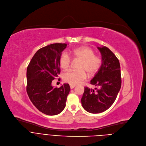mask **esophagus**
<instances>
[{
	"mask_svg": "<svg viewBox=\"0 0 146 146\" xmlns=\"http://www.w3.org/2000/svg\"><path fill=\"white\" fill-rule=\"evenodd\" d=\"M76 86V85H72V84H71V85H70V88H71V89L74 88Z\"/></svg>",
	"mask_w": 146,
	"mask_h": 146,
	"instance_id": "34e87169",
	"label": "esophagus"
}]
</instances>
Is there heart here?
Returning a JSON list of instances; mask_svg holds the SVG:
<instances>
[{
	"label": "heart",
	"mask_w": 146,
	"mask_h": 146,
	"mask_svg": "<svg viewBox=\"0 0 146 146\" xmlns=\"http://www.w3.org/2000/svg\"><path fill=\"white\" fill-rule=\"evenodd\" d=\"M70 56L74 59H78L80 62L77 66L78 70H69L63 75L64 80L72 85L80 84L89 76H93L99 70L102 60L101 59L94 55V51L88 47H80L70 51ZM70 58L66 53L61 54L59 58V65L61 69L66 70L70 64Z\"/></svg>",
	"instance_id": "b5f03b06"
}]
</instances>
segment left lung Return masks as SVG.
Returning a JSON list of instances; mask_svg holds the SVG:
<instances>
[{"mask_svg": "<svg viewBox=\"0 0 146 146\" xmlns=\"http://www.w3.org/2000/svg\"><path fill=\"white\" fill-rule=\"evenodd\" d=\"M102 63L91 80L90 84L98 87L84 88L81 98L82 106L87 111L100 113L108 110L116 99L121 86L120 65L118 58L108 47H98Z\"/></svg>", "mask_w": 146, "mask_h": 146, "instance_id": "left-lung-1", "label": "left lung"}]
</instances>
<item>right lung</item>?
I'll return each instance as SVG.
<instances>
[{"label":"right lung","mask_w":146,"mask_h":146,"mask_svg":"<svg viewBox=\"0 0 146 146\" xmlns=\"http://www.w3.org/2000/svg\"><path fill=\"white\" fill-rule=\"evenodd\" d=\"M55 43L39 49L27 68V92L33 105L41 113L54 115L63 111L70 88L68 84L54 88L51 82L60 73L59 58L67 47Z\"/></svg>","instance_id":"1"}]
</instances>
